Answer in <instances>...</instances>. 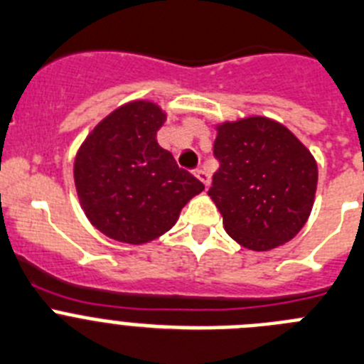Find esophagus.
Wrapping results in <instances>:
<instances>
[{"label": "esophagus", "instance_id": "1", "mask_svg": "<svg viewBox=\"0 0 364 364\" xmlns=\"http://www.w3.org/2000/svg\"><path fill=\"white\" fill-rule=\"evenodd\" d=\"M194 174H196V178H198L199 181H201L203 185H205V186H208V185H210V176L206 174V170H203V168H198V170H196V172H194Z\"/></svg>", "mask_w": 364, "mask_h": 364}]
</instances>
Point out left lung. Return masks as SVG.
Returning <instances> with one entry per match:
<instances>
[{"mask_svg": "<svg viewBox=\"0 0 364 364\" xmlns=\"http://www.w3.org/2000/svg\"><path fill=\"white\" fill-rule=\"evenodd\" d=\"M214 156L219 168L208 196L232 239L264 252L303 228L316 198L317 165L287 127L261 116L223 123Z\"/></svg>", "mask_w": 364, "mask_h": 364, "instance_id": "1", "label": "left lung"}]
</instances>
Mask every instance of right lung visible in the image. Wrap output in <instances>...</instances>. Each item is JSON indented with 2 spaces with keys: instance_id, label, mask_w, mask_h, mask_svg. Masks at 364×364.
Returning a JSON list of instances; mask_svg holds the SVG:
<instances>
[{
  "instance_id": "obj_1",
  "label": "right lung",
  "mask_w": 364,
  "mask_h": 364,
  "mask_svg": "<svg viewBox=\"0 0 364 364\" xmlns=\"http://www.w3.org/2000/svg\"><path fill=\"white\" fill-rule=\"evenodd\" d=\"M165 117L150 101L123 105L88 134L76 156L74 181L88 221L121 243L143 245L165 234L205 188L159 146L156 134Z\"/></svg>"
}]
</instances>
